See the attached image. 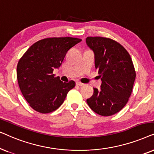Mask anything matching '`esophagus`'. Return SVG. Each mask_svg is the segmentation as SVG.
<instances>
[{
  "instance_id": "obj_1",
  "label": "esophagus",
  "mask_w": 154,
  "mask_h": 154,
  "mask_svg": "<svg viewBox=\"0 0 154 154\" xmlns=\"http://www.w3.org/2000/svg\"><path fill=\"white\" fill-rule=\"evenodd\" d=\"M76 85H77V86H84L85 85V84L82 83V82H76Z\"/></svg>"
}]
</instances>
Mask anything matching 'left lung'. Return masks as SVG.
Returning a JSON list of instances; mask_svg holds the SVG:
<instances>
[{"mask_svg":"<svg viewBox=\"0 0 154 154\" xmlns=\"http://www.w3.org/2000/svg\"><path fill=\"white\" fill-rule=\"evenodd\" d=\"M86 42L94 51L95 67L102 81L101 89L94 88L87 102L96 113L112 116L125 107L132 94L136 77L132 58L122 45L111 38L89 36Z\"/></svg>","mask_w":154,"mask_h":154,"instance_id":"8db88e82","label":"left lung"}]
</instances>
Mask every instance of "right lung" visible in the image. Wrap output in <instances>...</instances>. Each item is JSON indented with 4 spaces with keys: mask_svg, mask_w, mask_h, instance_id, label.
I'll list each match as a JSON object with an SVG mask.
<instances>
[{
    "mask_svg": "<svg viewBox=\"0 0 154 154\" xmlns=\"http://www.w3.org/2000/svg\"><path fill=\"white\" fill-rule=\"evenodd\" d=\"M82 41L72 37L46 38L31 46L20 59L17 78L22 95L33 109L49 113L64 102L75 82H63L53 69L62 64L68 50Z\"/></svg>",
    "mask_w": 154,
    "mask_h": 154,
    "instance_id": "1",
    "label": "right lung"
}]
</instances>
